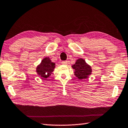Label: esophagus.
Segmentation results:
<instances>
[{"label":"esophagus","mask_w":128,"mask_h":128,"mask_svg":"<svg viewBox=\"0 0 128 128\" xmlns=\"http://www.w3.org/2000/svg\"><path fill=\"white\" fill-rule=\"evenodd\" d=\"M62 64L63 65H67L68 64V62L67 61H62Z\"/></svg>","instance_id":"1"}]
</instances>
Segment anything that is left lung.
I'll list each match as a JSON object with an SVG mask.
<instances>
[{
	"instance_id": "left-lung-1",
	"label": "left lung",
	"mask_w": 128,
	"mask_h": 128,
	"mask_svg": "<svg viewBox=\"0 0 128 128\" xmlns=\"http://www.w3.org/2000/svg\"><path fill=\"white\" fill-rule=\"evenodd\" d=\"M72 68L74 70V75L80 80L88 78L92 72L91 66L82 58L78 59Z\"/></svg>"
}]
</instances>
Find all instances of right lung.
Returning <instances> with one entry per match:
<instances>
[{
    "label": "right lung",
    "mask_w": 128,
    "mask_h": 128,
    "mask_svg": "<svg viewBox=\"0 0 128 128\" xmlns=\"http://www.w3.org/2000/svg\"><path fill=\"white\" fill-rule=\"evenodd\" d=\"M55 66L56 64L52 62L49 57H46L42 60L41 63L38 66L36 71L42 79H46L54 71Z\"/></svg>",
    "instance_id": "1"
}]
</instances>
